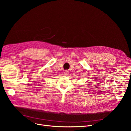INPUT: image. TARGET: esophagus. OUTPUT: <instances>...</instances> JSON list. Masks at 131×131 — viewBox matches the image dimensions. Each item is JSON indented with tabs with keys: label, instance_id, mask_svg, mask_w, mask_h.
Listing matches in <instances>:
<instances>
[{
	"label": "esophagus",
	"instance_id": "esophagus-1",
	"mask_svg": "<svg viewBox=\"0 0 131 131\" xmlns=\"http://www.w3.org/2000/svg\"><path fill=\"white\" fill-rule=\"evenodd\" d=\"M69 71L68 70H65V72H64V75H68V74H69Z\"/></svg>",
	"mask_w": 131,
	"mask_h": 131
}]
</instances>
